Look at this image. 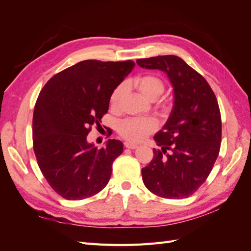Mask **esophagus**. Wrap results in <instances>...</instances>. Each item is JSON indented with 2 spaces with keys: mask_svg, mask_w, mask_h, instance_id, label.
<instances>
[{
  "mask_svg": "<svg viewBox=\"0 0 251 251\" xmlns=\"http://www.w3.org/2000/svg\"><path fill=\"white\" fill-rule=\"evenodd\" d=\"M125 147L127 148V149H132V150H134V149H136V148H138L137 144H135V143H133V142H131V141H126V142H125Z\"/></svg>",
  "mask_w": 251,
  "mask_h": 251,
  "instance_id": "obj_1",
  "label": "esophagus"
}]
</instances>
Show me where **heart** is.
<instances>
[{"instance_id": "b5f03b06", "label": "heart", "mask_w": 251, "mask_h": 251, "mask_svg": "<svg viewBox=\"0 0 251 251\" xmlns=\"http://www.w3.org/2000/svg\"><path fill=\"white\" fill-rule=\"evenodd\" d=\"M134 85L139 93L151 101L157 100L165 91L164 82L154 75H144L134 80ZM126 85L120 83L112 91L110 96L111 108L117 110L126 94ZM158 123L155 118H127L120 121L118 132L124 138L131 141H141L157 130Z\"/></svg>"}]
</instances>
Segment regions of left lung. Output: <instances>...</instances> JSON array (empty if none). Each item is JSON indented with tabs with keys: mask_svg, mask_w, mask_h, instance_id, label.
Listing matches in <instances>:
<instances>
[{
	"mask_svg": "<svg viewBox=\"0 0 251 251\" xmlns=\"http://www.w3.org/2000/svg\"><path fill=\"white\" fill-rule=\"evenodd\" d=\"M136 63L165 72L174 88L171 115L154 136L161 150L154 149L153 159L141 170L143 183L162 198H187L207 179L221 147V113L216 95L202 75L176 55Z\"/></svg>",
	"mask_w": 251,
	"mask_h": 251,
	"instance_id": "8db88e82",
	"label": "left lung"
}]
</instances>
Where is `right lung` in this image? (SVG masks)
Listing matches in <instances>:
<instances>
[{
  "label": "right lung",
  "mask_w": 251,
  "mask_h": 251,
  "mask_svg": "<svg viewBox=\"0 0 251 251\" xmlns=\"http://www.w3.org/2000/svg\"><path fill=\"white\" fill-rule=\"evenodd\" d=\"M133 60H82L52 76L33 112V150L41 172L67 200H81L108 184L113 161L124 144L109 139L97 149L87 141L91 126L100 125L112 91L127 76Z\"/></svg>",
  "instance_id": "add662e5"
}]
</instances>
